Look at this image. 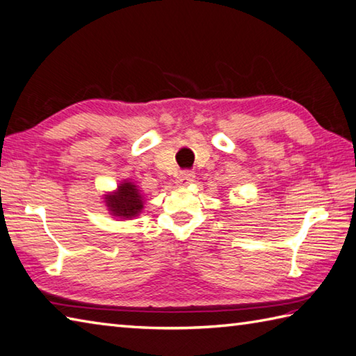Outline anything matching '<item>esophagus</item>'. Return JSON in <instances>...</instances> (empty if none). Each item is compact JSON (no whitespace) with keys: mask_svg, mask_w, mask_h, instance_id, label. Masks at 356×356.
Masks as SVG:
<instances>
[{"mask_svg":"<svg viewBox=\"0 0 356 356\" xmlns=\"http://www.w3.org/2000/svg\"><path fill=\"white\" fill-rule=\"evenodd\" d=\"M193 179H195V175H193L192 172H181L179 175L177 177L175 183L178 187H186L189 186L191 183H193Z\"/></svg>","mask_w":356,"mask_h":356,"instance_id":"1","label":"esophagus"}]
</instances>
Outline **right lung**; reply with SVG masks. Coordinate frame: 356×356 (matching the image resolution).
<instances>
[{
  "label": "right lung",
  "mask_w": 356,
  "mask_h": 356,
  "mask_svg": "<svg viewBox=\"0 0 356 356\" xmlns=\"http://www.w3.org/2000/svg\"><path fill=\"white\" fill-rule=\"evenodd\" d=\"M102 198L110 216L119 220H133L139 217L145 203L143 192L131 179H124L115 191L105 192Z\"/></svg>",
  "instance_id": "add662e5"
}]
</instances>
